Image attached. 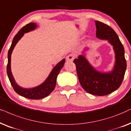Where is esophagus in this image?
<instances>
[{
	"mask_svg": "<svg viewBox=\"0 0 131 131\" xmlns=\"http://www.w3.org/2000/svg\"><path fill=\"white\" fill-rule=\"evenodd\" d=\"M74 55H73V54H70V55H69L67 57H66V60H67V61H72L74 59Z\"/></svg>",
	"mask_w": 131,
	"mask_h": 131,
	"instance_id": "1",
	"label": "esophagus"
}]
</instances>
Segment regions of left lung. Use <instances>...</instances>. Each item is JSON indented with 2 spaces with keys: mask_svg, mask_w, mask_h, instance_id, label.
<instances>
[{
  "mask_svg": "<svg viewBox=\"0 0 131 131\" xmlns=\"http://www.w3.org/2000/svg\"><path fill=\"white\" fill-rule=\"evenodd\" d=\"M96 37L107 40L113 46L115 53V63L111 72H101L91 65L85 57V48L82 55L78 56L73 62L79 82L82 88L90 94L105 96L117 90L121 85L126 69L125 49L118 35L111 27L102 22L95 21Z\"/></svg>",
  "mask_w": 131,
  "mask_h": 131,
  "instance_id": "8db88e82",
  "label": "left lung"
}]
</instances>
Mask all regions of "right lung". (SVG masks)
<instances>
[{
    "mask_svg": "<svg viewBox=\"0 0 131 131\" xmlns=\"http://www.w3.org/2000/svg\"><path fill=\"white\" fill-rule=\"evenodd\" d=\"M37 25L35 23H30L23 27L17 34L14 37L11 47L9 49L8 53V64L6 70L7 74L9 78L10 82L13 86L15 91L20 96L25 97L29 99H40L49 96L55 89L57 83V78L61 70L64 65L66 59H63L59 62L52 70L47 79L38 86L30 88H25L20 86L17 84L14 78L13 77L11 69V58L13 49L16 46V44L19 41L24 34L27 33L32 30H34L37 28Z\"/></svg>",
    "mask_w": 131,
    "mask_h": 131,
    "instance_id": "right-lung-1",
    "label": "right lung"
}]
</instances>
